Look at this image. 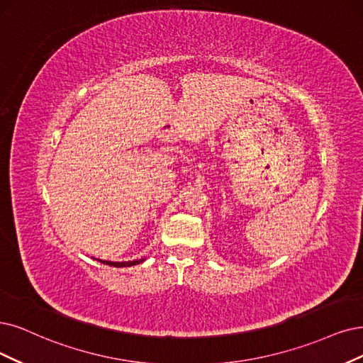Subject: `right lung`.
<instances>
[{
	"label": "right lung",
	"mask_w": 363,
	"mask_h": 363,
	"mask_svg": "<svg viewBox=\"0 0 363 363\" xmlns=\"http://www.w3.org/2000/svg\"><path fill=\"white\" fill-rule=\"evenodd\" d=\"M99 262L104 263V264H109V266H115V267H127V266H134V264H139L143 262V259L140 260H133V262H107V260H100L97 259Z\"/></svg>",
	"instance_id": "right-lung-1"
}]
</instances>
